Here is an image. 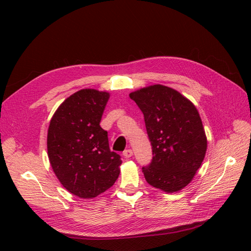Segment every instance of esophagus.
I'll return each instance as SVG.
<instances>
[{
  "instance_id": "1",
  "label": "esophagus",
  "mask_w": 251,
  "mask_h": 251,
  "mask_svg": "<svg viewBox=\"0 0 251 251\" xmlns=\"http://www.w3.org/2000/svg\"><path fill=\"white\" fill-rule=\"evenodd\" d=\"M123 155H124V157H126V158L131 157L132 156V150H130V149H127V150L123 152Z\"/></svg>"
}]
</instances>
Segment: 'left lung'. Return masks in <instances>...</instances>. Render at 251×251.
Returning <instances> with one entry per match:
<instances>
[{
	"label": "left lung",
	"instance_id": "8db88e82",
	"mask_svg": "<svg viewBox=\"0 0 251 251\" xmlns=\"http://www.w3.org/2000/svg\"><path fill=\"white\" fill-rule=\"evenodd\" d=\"M142 111L152 159L142 167L147 182L167 193L188 185L204 161L207 139L194 104L163 85L129 95Z\"/></svg>",
	"mask_w": 251,
	"mask_h": 251
}]
</instances>
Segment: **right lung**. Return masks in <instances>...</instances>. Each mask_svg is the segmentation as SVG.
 I'll return each instance as SVG.
<instances>
[{
    "instance_id": "obj_1",
    "label": "right lung",
    "mask_w": 251,
    "mask_h": 251,
    "mask_svg": "<svg viewBox=\"0 0 251 251\" xmlns=\"http://www.w3.org/2000/svg\"><path fill=\"white\" fill-rule=\"evenodd\" d=\"M109 94L82 89L60 104L50 121L47 151L61 184L81 199H93L114 184L122 164L100 127Z\"/></svg>"
}]
</instances>
